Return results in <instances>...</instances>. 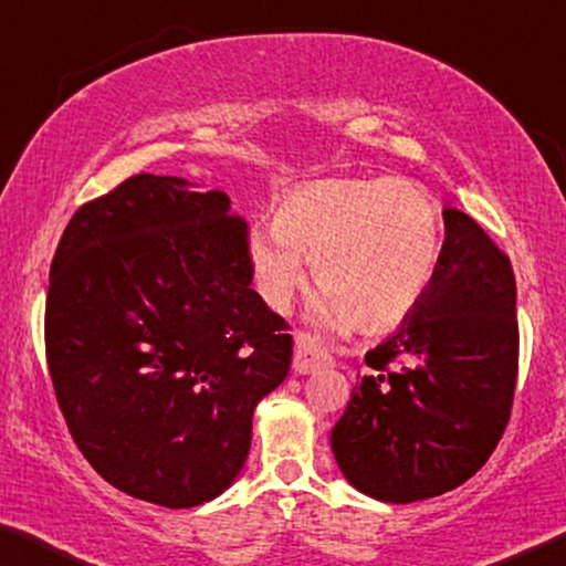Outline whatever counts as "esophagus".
<instances>
[{"instance_id":"34e87169","label":"esophagus","mask_w":566,"mask_h":566,"mask_svg":"<svg viewBox=\"0 0 566 566\" xmlns=\"http://www.w3.org/2000/svg\"><path fill=\"white\" fill-rule=\"evenodd\" d=\"M331 366V353H327L319 343H315L312 335L297 333V337H294V370H297V374H315V370Z\"/></svg>"}]
</instances>
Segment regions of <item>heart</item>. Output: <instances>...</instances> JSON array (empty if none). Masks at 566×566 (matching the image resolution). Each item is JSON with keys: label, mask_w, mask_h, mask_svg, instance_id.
Wrapping results in <instances>:
<instances>
[{"label": "heart", "mask_w": 566, "mask_h": 566, "mask_svg": "<svg viewBox=\"0 0 566 566\" xmlns=\"http://www.w3.org/2000/svg\"><path fill=\"white\" fill-rule=\"evenodd\" d=\"M442 213L411 180H327L276 202L272 229L251 233L249 259L264 300L286 310L307 282L323 290L327 325L384 327L409 315L434 282Z\"/></svg>", "instance_id": "b5f03b06"}]
</instances>
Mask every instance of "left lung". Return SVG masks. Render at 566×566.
<instances>
[{
	"mask_svg": "<svg viewBox=\"0 0 566 566\" xmlns=\"http://www.w3.org/2000/svg\"><path fill=\"white\" fill-rule=\"evenodd\" d=\"M440 266L403 325L366 353L331 444L353 488L386 503L442 495L485 465L518 376L511 259L462 210L444 208Z\"/></svg>",
	"mask_w": 566,
	"mask_h": 566,
	"instance_id": "1",
	"label": "left lung"
}]
</instances>
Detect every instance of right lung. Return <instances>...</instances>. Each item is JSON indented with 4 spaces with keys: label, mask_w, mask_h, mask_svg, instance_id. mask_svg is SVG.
<instances>
[{
    "label": "right lung",
    "mask_w": 566,
    "mask_h": 566,
    "mask_svg": "<svg viewBox=\"0 0 566 566\" xmlns=\"http://www.w3.org/2000/svg\"><path fill=\"white\" fill-rule=\"evenodd\" d=\"M221 190L139 172L75 210L50 264L45 356L83 458L122 493L192 509L239 475L292 364Z\"/></svg>",
    "instance_id": "add662e5"
}]
</instances>
